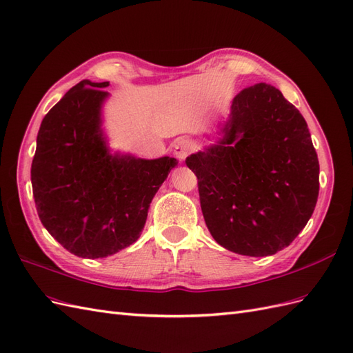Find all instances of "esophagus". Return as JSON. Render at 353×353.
Listing matches in <instances>:
<instances>
[{
	"label": "esophagus",
	"instance_id": "1",
	"mask_svg": "<svg viewBox=\"0 0 353 353\" xmlns=\"http://www.w3.org/2000/svg\"><path fill=\"white\" fill-rule=\"evenodd\" d=\"M195 150L192 141H189L186 139H179L174 143V155L180 161H185L191 153Z\"/></svg>",
	"mask_w": 353,
	"mask_h": 353
}]
</instances>
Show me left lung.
I'll return each instance as SVG.
<instances>
[{"label": "left lung", "mask_w": 353, "mask_h": 353, "mask_svg": "<svg viewBox=\"0 0 353 353\" xmlns=\"http://www.w3.org/2000/svg\"><path fill=\"white\" fill-rule=\"evenodd\" d=\"M223 139L186 158L207 228L240 255L288 248L319 195V161L307 123L279 89L256 83L232 99Z\"/></svg>", "instance_id": "obj_1"}]
</instances>
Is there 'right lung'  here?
Here are the masks:
<instances>
[{"instance_id": "obj_1", "label": "right lung", "mask_w": 353, "mask_h": 353, "mask_svg": "<svg viewBox=\"0 0 353 353\" xmlns=\"http://www.w3.org/2000/svg\"><path fill=\"white\" fill-rule=\"evenodd\" d=\"M108 82L82 80L44 116L31 183L44 228L71 254L105 258L140 237L177 159L112 155L101 130Z\"/></svg>"}]
</instances>
